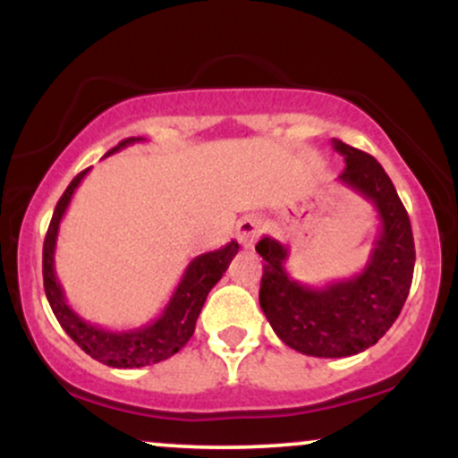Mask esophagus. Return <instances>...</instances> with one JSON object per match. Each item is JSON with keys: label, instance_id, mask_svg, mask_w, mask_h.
Instances as JSON below:
<instances>
[{"label": "esophagus", "instance_id": "1", "mask_svg": "<svg viewBox=\"0 0 458 458\" xmlns=\"http://www.w3.org/2000/svg\"><path fill=\"white\" fill-rule=\"evenodd\" d=\"M262 230V222L259 217H254V215H247V217L241 219L239 224H236V239H239V243L247 247H254L256 239H259Z\"/></svg>", "mask_w": 458, "mask_h": 458}]
</instances>
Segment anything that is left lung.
I'll return each mask as SVG.
<instances>
[{"instance_id": "1", "label": "left lung", "mask_w": 458, "mask_h": 458, "mask_svg": "<svg viewBox=\"0 0 458 458\" xmlns=\"http://www.w3.org/2000/svg\"><path fill=\"white\" fill-rule=\"evenodd\" d=\"M331 144L346 163L338 181L366 198L381 222L364 269L308 286L286 271V245L273 236L256 245L265 260L262 312L284 344L312 357H349L379 343L407 301L415 265L409 215L381 163L340 140Z\"/></svg>"}]
</instances>
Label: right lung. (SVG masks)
<instances>
[{"label": "right lung", "mask_w": 458, "mask_h": 458, "mask_svg": "<svg viewBox=\"0 0 458 458\" xmlns=\"http://www.w3.org/2000/svg\"><path fill=\"white\" fill-rule=\"evenodd\" d=\"M135 141H144V138L123 140L105 157L127 148V146L135 144ZM88 172H90V167L72 178L71 185L62 193L60 202H57L54 211V217H51L49 230H47L43 245V280L47 299H49V306L54 310L62 329L92 360L112 368H141L157 364V361H163L178 353L189 343V338L196 331L199 310H202L204 301H207L211 288L222 280L228 265L233 262L236 251H239V243L230 241V243L219 247V250L199 254L189 262L181 282H178L176 291L172 293L170 301H167V306L163 308L159 318L150 320L148 325H141V327L135 329L112 331L88 323L86 318L79 317L75 310L68 306L64 291H62L60 280L55 276V243L57 233H60V222L64 217L68 204H71L72 193H75L79 182L83 181V176Z\"/></svg>", "instance_id": "obj_1"}]
</instances>
